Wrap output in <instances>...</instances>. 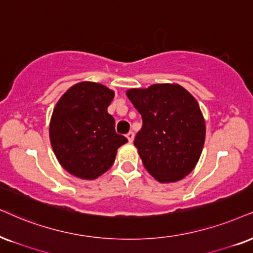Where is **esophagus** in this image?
<instances>
[{"label":"esophagus","mask_w":253,"mask_h":253,"mask_svg":"<svg viewBox=\"0 0 253 253\" xmlns=\"http://www.w3.org/2000/svg\"><path fill=\"white\" fill-rule=\"evenodd\" d=\"M126 137H127V139H128L129 142H133V140H134V133H133V132L127 133V134H126Z\"/></svg>","instance_id":"34e87169"}]
</instances>
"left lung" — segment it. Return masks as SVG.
Returning <instances> with one entry per match:
<instances>
[{"mask_svg": "<svg viewBox=\"0 0 253 253\" xmlns=\"http://www.w3.org/2000/svg\"><path fill=\"white\" fill-rule=\"evenodd\" d=\"M126 94L142 117L134 145L147 171L161 183L189 175L206 140V121L196 99L178 84L129 88Z\"/></svg>", "mask_w": 253, "mask_h": 253, "instance_id": "8db88e82", "label": "left lung"}]
</instances>
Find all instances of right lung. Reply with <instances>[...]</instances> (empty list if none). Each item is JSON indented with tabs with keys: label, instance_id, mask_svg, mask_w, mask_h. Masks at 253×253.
I'll return each mask as SVG.
<instances>
[{
	"label": "right lung",
	"instance_id": "obj_1",
	"mask_svg": "<svg viewBox=\"0 0 253 253\" xmlns=\"http://www.w3.org/2000/svg\"><path fill=\"white\" fill-rule=\"evenodd\" d=\"M114 91L93 82H81L64 93L50 120L51 146L60 166L73 176L95 180L114 164L127 142L116 132L107 112Z\"/></svg>",
	"mask_w": 253,
	"mask_h": 253
}]
</instances>
